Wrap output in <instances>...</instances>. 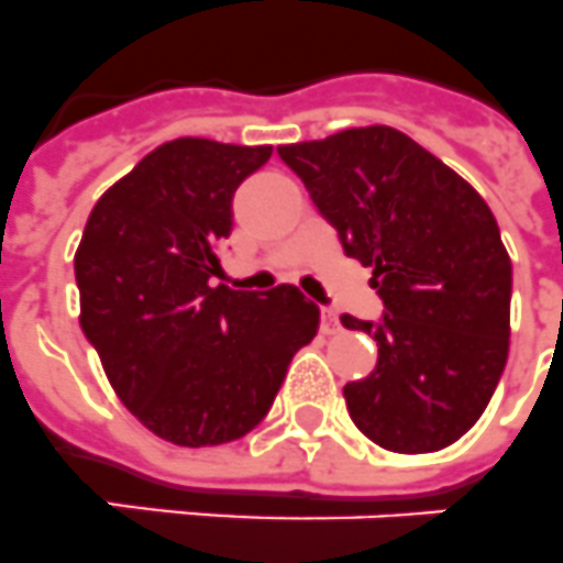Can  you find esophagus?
<instances>
[{"mask_svg": "<svg viewBox=\"0 0 563 563\" xmlns=\"http://www.w3.org/2000/svg\"><path fill=\"white\" fill-rule=\"evenodd\" d=\"M320 329L323 334H338L340 332V320L332 309H323V320H320Z\"/></svg>", "mask_w": 563, "mask_h": 563, "instance_id": "esophagus-1", "label": "esophagus"}]
</instances>
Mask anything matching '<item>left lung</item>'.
I'll return each instance as SVG.
<instances>
[{"label":"left lung","instance_id":"8db88e82","mask_svg":"<svg viewBox=\"0 0 563 563\" xmlns=\"http://www.w3.org/2000/svg\"><path fill=\"white\" fill-rule=\"evenodd\" d=\"M277 154L384 300L377 323L340 318L377 340L375 372L343 386L354 427L400 455L455 443L484 415L509 354L512 263L489 206L389 125Z\"/></svg>","mask_w":563,"mask_h":563}]
</instances>
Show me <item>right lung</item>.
<instances>
[{
	"instance_id": "add662e5",
	"label": "right lung",
	"mask_w": 563,
	"mask_h": 563,
	"mask_svg": "<svg viewBox=\"0 0 563 563\" xmlns=\"http://www.w3.org/2000/svg\"><path fill=\"white\" fill-rule=\"evenodd\" d=\"M272 145L183 136L159 145L93 206L74 257L82 332L113 391L177 446H220L266 418L320 309L297 286L234 291L217 245L234 191Z\"/></svg>"
}]
</instances>
